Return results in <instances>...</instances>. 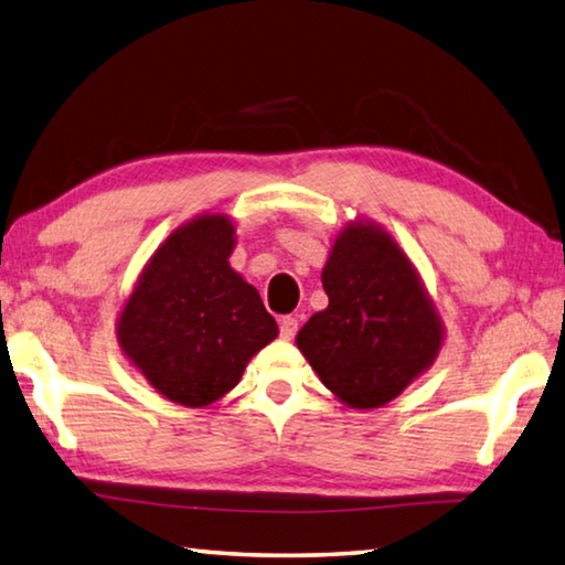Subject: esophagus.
Segmentation results:
<instances>
[{
    "instance_id": "1",
    "label": "esophagus",
    "mask_w": 565,
    "mask_h": 565,
    "mask_svg": "<svg viewBox=\"0 0 565 565\" xmlns=\"http://www.w3.org/2000/svg\"><path fill=\"white\" fill-rule=\"evenodd\" d=\"M297 333V319L295 317H282L280 319V337L282 339H292Z\"/></svg>"
}]
</instances>
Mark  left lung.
Segmentation results:
<instances>
[{
    "mask_svg": "<svg viewBox=\"0 0 565 565\" xmlns=\"http://www.w3.org/2000/svg\"><path fill=\"white\" fill-rule=\"evenodd\" d=\"M321 282L329 307L309 317L295 341L333 397L375 409L429 371L444 347V321L383 226L363 218L343 226Z\"/></svg>",
    "mask_w": 565,
    "mask_h": 565,
    "instance_id": "left-lung-1",
    "label": "left lung"
}]
</instances>
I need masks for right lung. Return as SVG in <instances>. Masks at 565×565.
Masks as SVG:
<instances>
[{
  "label": "right lung",
  "mask_w": 565,
  "mask_h": 565,
  "mask_svg": "<svg viewBox=\"0 0 565 565\" xmlns=\"http://www.w3.org/2000/svg\"><path fill=\"white\" fill-rule=\"evenodd\" d=\"M234 246L226 214L190 218L148 258L119 312L121 353L175 405H214L278 337L256 287L228 263Z\"/></svg>",
  "instance_id": "add662e5"
}]
</instances>
